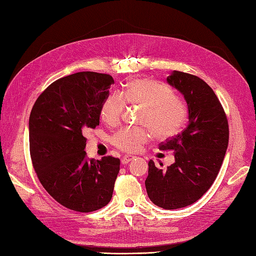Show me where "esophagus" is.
<instances>
[{
	"mask_svg": "<svg viewBox=\"0 0 256 256\" xmlns=\"http://www.w3.org/2000/svg\"><path fill=\"white\" fill-rule=\"evenodd\" d=\"M135 158V156H133V155H125L123 158H122V164L123 165H126V164H128L130 162H131L132 160H134Z\"/></svg>",
	"mask_w": 256,
	"mask_h": 256,
	"instance_id": "34e87169",
	"label": "esophagus"
}]
</instances>
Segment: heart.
I'll return each instance as SVG.
<instances>
[{
  "label": "heart",
  "mask_w": 256,
  "mask_h": 256,
  "mask_svg": "<svg viewBox=\"0 0 256 256\" xmlns=\"http://www.w3.org/2000/svg\"><path fill=\"white\" fill-rule=\"evenodd\" d=\"M125 98L128 103L142 106L140 113V128H123L113 135L116 148L135 152L148 142L150 132L156 138L165 140L179 132L187 118V106L174 96L170 86L150 78L132 80L122 94L108 96L101 106V118L108 125H116L122 118Z\"/></svg>",
  "instance_id": "b5f03b06"
}]
</instances>
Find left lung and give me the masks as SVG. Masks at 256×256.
I'll use <instances>...</instances> for the list:
<instances>
[{"mask_svg": "<svg viewBox=\"0 0 256 256\" xmlns=\"http://www.w3.org/2000/svg\"><path fill=\"white\" fill-rule=\"evenodd\" d=\"M167 82L184 96L189 121L160 144V150L175 153V162L162 170L150 160L145 187L152 202L172 210L196 202L216 180L229 143V125L219 99L202 79L172 72Z\"/></svg>", "mask_w": 256, "mask_h": 256, "instance_id": "left-lung-1", "label": "left lung"}]
</instances>
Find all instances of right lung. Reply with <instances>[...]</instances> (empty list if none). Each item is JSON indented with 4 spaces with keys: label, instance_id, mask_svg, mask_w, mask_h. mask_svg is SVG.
I'll use <instances>...</instances> for the list:
<instances>
[{
    "label": "right lung",
    "instance_id": "obj_1",
    "mask_svg": "<svg viewBox=\"0 0 256 256\" xmlns=\"http://www.w3.org/2000/svg\"><path fill=\"white\" fill-rule=\"evenodd\" d=\"M113 84L106 74H70L52 82L32 108V166L47 192L68 209L91 212L112 198L120 160L88 158L84 133L99 125L101 106Z\"/></svg>",
    "mask_w": 256,
    "mask_h": 256
}]
</instances>
